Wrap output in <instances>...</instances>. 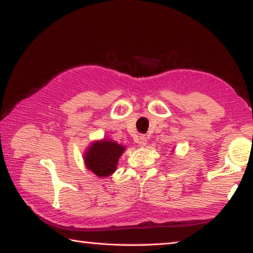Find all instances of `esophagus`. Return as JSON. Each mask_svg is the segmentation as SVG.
Returning a JSON list of instances; mask_svg holds the SVG:
<instances>
[{
  "label": "esophagus",
  "mask_w": 253,
  "mask_h": 253,
  "mask_svg": "<svg viewBox=\"0 0 253 253\" xmlns=\"http://www.w3.org/2000/svg\"><path fill=\"white\" fill-rule=\"evenodd\" d=\"M146 144H147V138L146 137H145L144 135H142V136H139L138 137V145L140 147H145L146 146Z\"/></svg>",
  "instance_id": "esophagus-1"
}]
</instances>
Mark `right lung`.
Wrapping results in <instances>:
<instances>
[{
    "instance_id": "add662e5",
    "label": "right lung",
    "mask_w": 253,
    "mask_h": 253,
    "mask_svg": "<svg viewBox=\"0 0 253 253\" xmlns=\"http://www.w3.org/2000/svg\"><path fill=\"white\" fill-rule=\"evenodd\" d=\"M126 147L109 138L90 143L84 153L85 168L99 177H108L117 169L119 157Z\"/></svg>"
}]
</instances>
